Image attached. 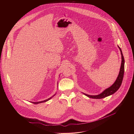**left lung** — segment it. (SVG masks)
Instances as JSON below:
<instances>
[{"mask_svg":"<svg viewBox=\"0 0 134 134\" xmlns=\"http://www.w3.org/2000/svg\"><path fill=\"white\" fill-rule=\"evenodd\" d=\"M121 53V68H120V73L118 75V77L116 80V81H115V83H114L110 87H109L108 88L105 89L104 91H103L102 93H100L99 95H97V96H90L86 94L85 93H84V94H85V96L89 97L90 98H94V99H101L104 98L105 97H107L108 96H110L113 94H114L115 93L118 89H119V88L120 87L121 85L122 81V79H123V77H124V72H125V59L124 56L122 55V51H121V49L120 48L119 46H118Z\"/></svg>","mask_w":134,"mask_h":134,"instance_id":"1","label":"left lung"}]
</instances>
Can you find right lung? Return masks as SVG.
Instances as JSON below:
<instances>
[{"label": "right lung", "instance_id": "add662e5", "mask_svg": "<svg viewBox=\"0 0 134 134\" xmlns=\"http://www.w3.org/2000/svg\"><path fill=\"white\" fill-rule=\"evenodd\" d=\"M55 95H54V96H52L51 97H50V98H49L48 99H46V100H43V101H42V102H31L32 103H34V104H38L39 103H41V102H47V101H48V100H50L51 98H52L54 96H55Z\"/></svg>", "mask_w": 134, "mask_h": 134}]
</instances>
